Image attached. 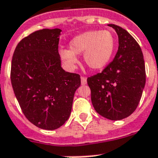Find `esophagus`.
<instances>
[{
	"mask_svg": "<svg viewBox=\"0 0 158 158\" xmlns=\"http://www.w3.org/2000/svg\"><path fill=\"white\" fill-rule=\"evenodd\" d=\"M81 83H82V85L87 84V78L81 77Z\"/></svg>",
	"mask_w": 158,
	"mask_h": 158,
	"instance_id": "obj_1",
	"label": "esophagus"
}]
</instances>
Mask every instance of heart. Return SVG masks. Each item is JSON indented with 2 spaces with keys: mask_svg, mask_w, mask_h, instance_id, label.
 Returning <instances> with one entry per match:
<instances>
[{
  "mask_svg": "<svg viewBox=\"0 0 158 158\" xmlns=\"http://www.w3.org/2000/svg\"><path fill=\"white\" fill-rule=\"evenodd\" d=\"M115 47V38L107 30H90L70 41L69 49H61L60 54L64 64L74 68L78 63L77 55L83 54V61L89 68L100 70L111 59Z\"/></svg>",
  "mask_w": 158,
  "mask_h": 158,
  "instance_id": "b5f03b06",
  "label": "heart"
}]
</instances>
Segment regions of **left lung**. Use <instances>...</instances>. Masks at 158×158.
Masks as SVG:
<instances>
[{
    "label": "left lung",
    "instance_id": "8db88e82",
    "mask_svg": "<svg viewBox=\"0 0 158 158\" xmlns=\"http://www.w3.org/2000/svg\"><path fill=\"white\" fill-rule=\"evenodd\" d=\"M118 37L114 59L101 73L87 79L97 113L110 120H122L136 110L145 84L142 49L127 30L108 24Z\"/></svg>",
    "mask_w": 158,
    "mask_h": 158
}]
</instances>
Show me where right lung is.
<instances>
[{
  "label": "right lung",
  "instance_id": "1",
  "mask_svg": "<svg viewBox=\"0 0 158 158\" xmlns=\"http://www.w3.org/2000/svg\"><path fill=\"white\" fill-rule=\"evenodd\" d=\"M61 29L39 30L17 44L11 82L22 111L40 129L60 128L69 118L80 75L65 71L58 52Z\"/></svg>",
  "mask_w": 158,
  "mask_h": 158
}]
</instances>
